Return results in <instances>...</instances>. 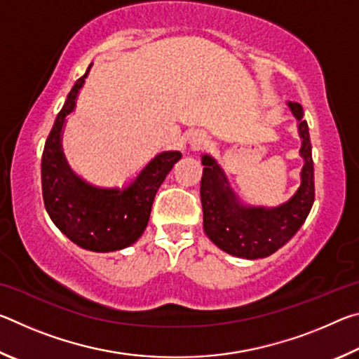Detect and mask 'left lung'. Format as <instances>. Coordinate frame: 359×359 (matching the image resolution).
Instances as JSON below:
<instances>
[{"mask_svg": "<svg viewBox=\"0 0 359 359\" xmlns=\"http://www.w3.org/2000/svg\"><path fill=\"white\" fill-rule=\"evenodd\" d=\"M288 106L294 117L299 120L304 168L299 190L282 208L274 210L241 208L214 160H210L209 156L203 158L205 168L199 191H201L204 231L215 245L234 257L248 259L269 257L293 238L312 209L315 184L309 126L304 120L301 104L290 102Z\"/></svg>", "mask_w": 359, "mask_h": 359, "instance_id": "left-lung-1", "label": "left lung"}]
</instances>
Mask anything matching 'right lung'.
Wrapping results in <instances>:
<instances>
[{
  "label": "right lung",
  "instance_id": "add662e5",
  "mask_svg": "<svg viewBox=\"0 0 359 359\" xmlns=\"http://www.w3.org/2000/svg\"><path fill=\"white\" fill-rule=\"evenodd\" d=\"M90 66L77 79L48 133L41 165L42 198L52 222L74 244L93 252H114L141 238L149 223L156 190L182 154L165 151L156 155L125 191L100 190L76 177L63 158L60 136L66 115L74 111L77 93Z\"/></svg>",
  "mask_w": 359,
  "mask_h": 359
}]
</instances>
